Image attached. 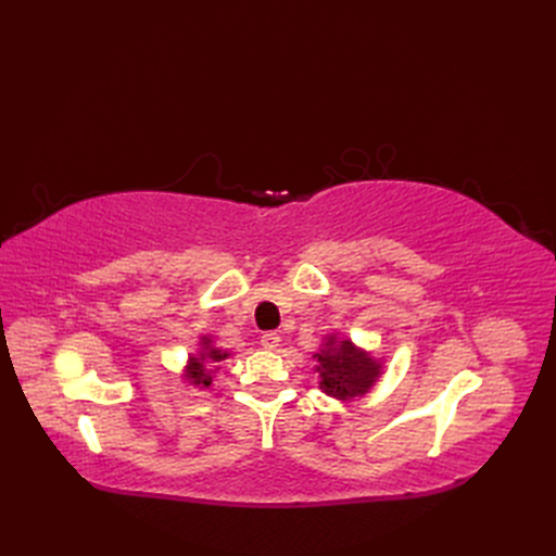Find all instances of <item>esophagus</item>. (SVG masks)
<instances>
[{"mask_svg": "<svg viewBox=\"0 0 556 556\" xmlns=\"http://www.w3.org/2000/svg\"><path fill=\"white\" fill-rule=\"evenodd\" d=\"M262 345H264L266 350H276V348L280 345V336H278L276 331H266V333L262 336Z\"/></svg>", "mask_w": 556, "mask_h": 556, "instance_id": "1", "label": "esophagus"}]
</instances>
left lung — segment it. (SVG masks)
Masks as SVG:
<instances>
[{
    "mask_svg": "<svg viewBox=\"0 0 556 556\" xmlns=\"http://www.w3.org/2000/svg\"><path fill=\"white\" fill-rule=\"evenodd\" d=\"M317 384L336 401H355L366 396L384 374V359L359 348L341 331L323 336L313 355Z\"/></svg>",
    "mask_w": 556,
    "mask_h": 556,
    "instance_id": "8db88e82",
    "label": "left lung"
}]
</instances>
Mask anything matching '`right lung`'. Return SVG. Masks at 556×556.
I'll return each mask as SVG.
<instances>
[{
	"label": "right lung",
	"instance_id": "1",
	"mask_svg": "<svg viewBox=\"0 0 556 556\" xmlns=\"http://www.w3.org/2000/svg\"><path fill=\"white\" fill-rule=\"evenodd\" d=\"M229 357H231V350L217 348L211 333H201L197 352H190L188 355V362L182 366L180 378L188 382V387H194L199 392H206L213 387L215 374L220 371V362Z\"/></svg>",
	"mask_w": 556,
	"mask_h": 556
}]
</instances>
